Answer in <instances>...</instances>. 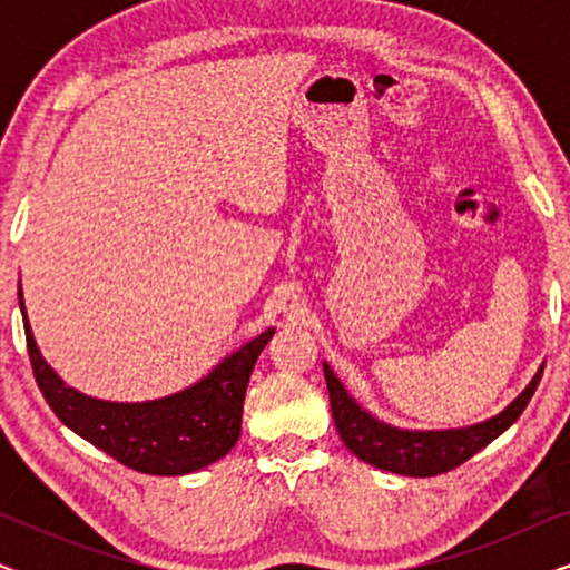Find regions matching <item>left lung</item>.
Returning a JSON list of instances; mask_svg holds the SVG:
<instances>
[{
	"mask_svg": "<svg viewBox=\"0 0 570 570\" xmlns=\"http://www.w3.org/2000/svg\"><path fill=\"white\" fill-rule=\"evenodd\" d=\"M324 379L326 389H330L334 425H337L340 439L357 459L379 466V470L404 474V478H433V474L464 464L490 441L509 431L532 400L542 379V368L534 373L524 392L498 415L482 420L478 425L449 428V431H404V428L389 425L384 420L373 417L368 410H363L326 363Z\"/></svg>",
	"mask_w": 570,
	"mask_h": 570,
	"instance_id": "left-lung-1",
	"label": "left lung"
}]
</instances>
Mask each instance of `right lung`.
Returning a JSON list of instances; mask_svg holds the SVG:
<instances>
[{
	"instance_id": "obj_1",
	"label": "right lung",
	"mask_w": 570,
	"mask_h": 570,
	"mask_svg": "<svg viewBox=\"0 0 570 570\" xmlns=\"http://www.w3.org/2000/svg\"><path fill=\"white\" fill-rule=\"evenodd\" d=\"M20 295L28 355L38 389L69 431L145 474L178 478L205 470L236 446L254 363L275 330L233 350L197 384L150 402H108L67 386L43 361Z\"/></svg>"
}]
</instances>
